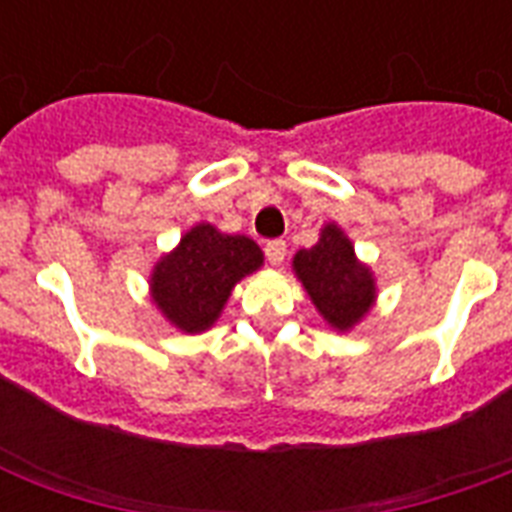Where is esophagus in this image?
Segmentation results:
<instances>
[{"label":"esophagus","mask_w":512,"mask_h":512,"mask_svg":"<svg viewBox=\"0 0 512 512\" xmlns=\"http://www.w3.org/2000/svg\"><path fill=\"white\" fill-rule=\"evenodd\" d=\"M265 257H268V263L271 265H281L284 263V257H287V241L273 239L265 244Z\"/></svg>","instance_id":"34e87169"}]
</instances>
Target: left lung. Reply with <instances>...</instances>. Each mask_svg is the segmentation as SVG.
Returning <instances> with one entry per match:
<instances>
[{
    "label": "left lung",
    "mask_w": 512,
    "mask_h": 512,
    "mask_svg": "<svg viewBox=\"0 0 512 512\" xmlns=\"http://www.w3.org/2000/svg\"><path fill=\"white\" fill-rule=\"evenodd\" d=\"M292 271L321 319L337 332H350L377 300L372 268L358 260L353 241L337 223L324 225L319 241L292 257Z\"/></svg>",
    "instance_id": "left-lung-1"
}]
</instances>
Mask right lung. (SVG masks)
<instances>
[{
    "instance_id": "1",
    "label": "right lung",
    "mask_w": 512,
    "mask_h": 512,
    "mask_svg": "<svg viewBox=\"0 0 512 512\" xmlns=\"http://www.w3.org/2000/svg\"><path fill=\"white\" fill-rule=\"evenodd\" d=\"M263 249L241 233L196 223L172 252L156 260L148 292L172 327L185 335L207 332L223 313L233 287L260 271Z\"/></svg>"
}]
</instances>
